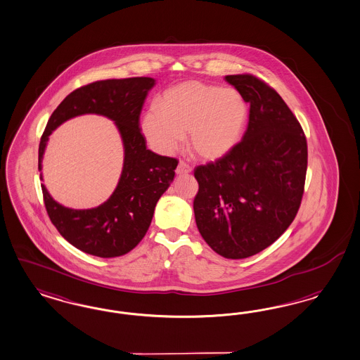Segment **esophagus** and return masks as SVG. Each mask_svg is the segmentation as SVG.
Segmentation results:
<instances>
[{
  "label": "esophagus",
  "mask_w": 360,
  "mask_h": 360,
  "mask_svg": "<svg viewBox=\"0 0 360 360\" xmlns=\"http://www.w3.org/2000/svg\"><path fill=\"white\" fill-rule=\"evenodd\" d=\"M175 173L178 175H185V174L191 173V166L187 165L186 162L181 161L176 166V170Z\"/></svg>",
  "instance_id": "1"
}]
</instances>
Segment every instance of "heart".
I'll return each instance as SVG.
<instances>
[{"label":"heart","mask_w":360,"mask_h":360,"mask_svg":"<svg viewBox=\"0 0 360 360\" xmlns=\"http://www.w3.org/2000/svg\"><path fill=\"white\" fill-rule=\"evenodd\" d=\"M141 121V131L151 149L173 154L188 133V149L214 161L234 149L248 122V109L234 89L187 81L167 89Z\"/></svg>","instance_id":"1"}]
</instances>
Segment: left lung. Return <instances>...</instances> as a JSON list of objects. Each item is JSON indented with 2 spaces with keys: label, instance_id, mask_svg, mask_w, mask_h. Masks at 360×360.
Masks as SVG:
<instances>
[{
  "label": "left lung",
  "instance_id": "8db88e82",
  "mask_svg": "<svg viewBox=\"0 0 360 360\" xmlns=\"http://www.w3.org/2000/svg\"><path fill=\"white\" fill-rule=\"evenodd\" d=\"M250 103L248 130L227 155L194 169L199 233L217 254L243 259L269 248L297 215L307 141L285 101L255 75H226Z\"/></svg>",
  "mask_w": 360,
  "mask_h": 360
}]
</instances>
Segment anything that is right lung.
Masks as SVG:
<instances>
[{"label":"right lung","instance_id":"1","mask_svg":"<svg viewBox=\"0 0 360 360\" xmlns=\"http://www.w3.org/2000/svg\"><path fill=\"white\" fill-rule=\"evenodd\" d=\"M155 79L133 77L105 79L75 89L50 115L38 149V170L49 136L65 121L99 114L114 121L124 143V167L110 198L86 210H75L51 198L45 185L44 202L51 224L75 248L99 258H114L136 248L149 230L158 199L173 182L178 161L146 148L139 115ZM42 179V174H41Z\"/></svg>","mask_w":360,"mask_h":360}]
</instances>
